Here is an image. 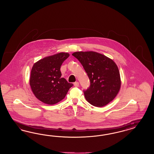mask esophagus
I'll use <instances>...</instances> for the list:
<instances>
[{"mask_svg":"<svg viewBox=\"0 0 154 154\" xmlns=\"http://www.w3.org/2000/svg\"><path fill=\"white\" fill-rule=\"evenodd\" d=\"M74 86L75 87H79V82H75L74 83Z\"/></svg>","mask_w":154,"mask_h":154,"instance_id":"esophagus-1","label":"esophagus"}]
</instances>
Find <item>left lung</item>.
I'll return each instance as SVG.
<instances>
[{"mask_svg":"<svg viewBox=\"0 0 154 154\" xmlns=\"http://www.w3.org/2000/svg\"><path fill=\"white\" fill-rule=\"evenodd\" d=\"M72 55L83 66L90 81L89 88L84 90L87 101L98 107L111 102L121 86L120 75L116 63L96 52H75Z\"/></svg>","mask_w":154,"mask_h":154,"instance_id":"8db88e82","label":"left lung"}]
</instances>
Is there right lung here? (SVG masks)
<instances>
[{
  "label": "right lung",
  "mask_w": 154,
  "mask_h": 154,
  "mask_svg": "<svg viewBox=\"0 0 154 154\" xmlns=\"http://www.w3.org/2000/svg\"><path fill=\"white\" fill-rule=\"evenodd\" d=\"M69 56L66 52H61L41 59L33 65L30 85L40 101L49 105L56 104L65 98L73 86L61 77V66Z\"/></svg>",
  "instance_id": "obj_1"
}]
</instances>
